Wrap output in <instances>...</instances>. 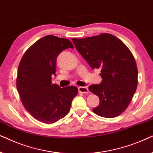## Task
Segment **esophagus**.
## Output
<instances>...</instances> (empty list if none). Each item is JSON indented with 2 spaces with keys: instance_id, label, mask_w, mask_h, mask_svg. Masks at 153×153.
Returning a JSON list of instances; mask_svg holds the SVG:
<instances>
[{
  "instance_id": "esophagus-1",
  "label": "esophagus",
  "mask_w": 153,
  "mask_h": 153,
  "mask_svg": "<svg viewBox=\"0 0 153 153\" xmlns=\"http://www.w3.org/2000/svg\"><path fill=\"white\" fill-rule=\"evenodd\" d=\"M78 91H80V92L83 93V94H87L89 92L88 87H79Z\"/></svg>"
}]
</instances>
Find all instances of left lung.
<instances>
[{"instance_id": "1", "label": "left lung", "mask_w": 153, "mask_h": 153, "mask_svg": "<svg viewBox=\"0 0 153 153\" xmlns=\"http://www.w3.org/2000/svg\"><path fill=\"white\" fill-rule=\"evenodd\" d=\"M72 40L89 66L101 70V82L89 87L100 100L93 112L105 118L120 115L137 88V66L131 51L119 38L109 33Z\"/></svg>"}]
</instances>
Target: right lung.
Segmentation results:
<instances>
[{
	"mask_svg": "<svg viewBox=\"0 0 153 153\" xmlns=\"http://www.w3.org/2000/svg\"><path fill=\"white\" fill-rule=\"evenodd\" d=\"M67 48H74L70 40L49 35L40 38L24 53L20 62L17 88L26 111L37 120L54 123L70 111L78 88H61L52 84L56 76V58Z\"/></svg>",
	"mask_w": 153,
	"mask_h": 153,
	"instance_id": "obj_1",
	"label": "right lung"
}]
</instances>
